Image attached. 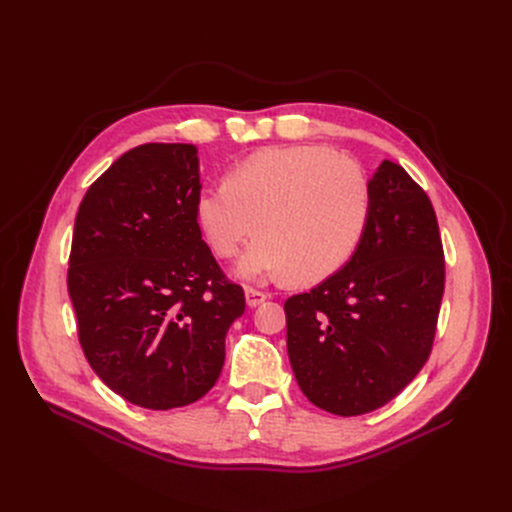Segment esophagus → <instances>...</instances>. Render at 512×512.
Here are the masks:
<instances>
[{
  "instance_id": "obj_1",
  "label": "esophagus",
  "mask_w": 512,
  "mask_h": 512,
  "mask_svg": "<svg viewBox=\"0 0 512 512\" xmlns=\"http://www.w3.org/2000/svg\"><path fill=\"white\" fill-rule=\"evenodd\" d=\"M245 297H247V305H249V307H259L261 303H265L267 294L261 292V290H257V288H247V290H245Z\"/></svg>"
}]
</instances>
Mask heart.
Segmentation results:
<instances>
[{
  "label": "heart",
  "mask_w": 512,
  "mask_h": 512,
  "mask_svg": "<svg viewBox=\"0 0 512 512\" xmlns=\"http://www.w3.org/2000/svg\"><path fill=\"white\" fill-rule=\"evenodd\" d=\"M363 172L317 145L267 147L234 164L224 184L203 186L195 222L220 259L234 257L253 232L240 261L247 278L315 284L353 257L369 220Z\"/></svg>",
  "instance_id": "1"
}]
</instances>
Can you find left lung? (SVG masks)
<instances>
[{
  "label": "left lung",
  "instance_id": "obj_1",
  "mask_svg": "<svg viewBox=\"0 0 512 512\" xmlns=\"http://www.w3.org/2000/svg\"><path fill=\"white\" fill-rule=\"evenodd\" d=\"M369 220L340 272L286 303L288 357L303 394L332 415L384 407L425 365L444 294L438 218L394 161L369 180Z\"/></svg>",
  "mask_w": 512,
  "mask_h": 512
}]
</instances>
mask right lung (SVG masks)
I'll return each instance as SVG.
<instances>
[{
    "label": "right lung",
    "mask_w": 512,
    "mask_h": 512,
    "mask_svg": "<svg viewBox=\"0 0 512 512\" xmlns=\"http://www.w3.org/2000/svg\"><path fill=\"white\" fill-rule=\"evenodd\" d=\"M197 147L126 151L80 201L68 259L78 340L101 382L170 411L218 382L226 334L245 313L195 222Z\"/></svg>",
    "instance_id": "add662e5"
}]
</instances>
